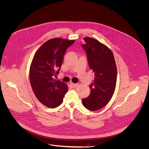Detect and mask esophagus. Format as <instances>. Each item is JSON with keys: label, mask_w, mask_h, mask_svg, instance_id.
I'll return each instance as SVG.
<instances>
[{"label": "esophagus", "mask_w": 149, "mask_h": 149, "mask_svg": "<svg viewBox=\"0 0 149 149\" xmlns=\"http://www.w3.org/2000/svg\"><path fill=\"white\" fill-rule=\"evenodd\" d=\"M71 85L72 86L73 88H77V86H78V84H74V83H72V82L71 83Z\"/></svg>", "instance_id": "1"}]
</instances>
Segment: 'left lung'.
<instances>
[{
  "label": "left lung",
  "mask_w": 149,
  "mask_h": 149,
  "mask_svg": "<svg viewBox=\"0 0 149 149\" xmlns=\"http://www.w3.org/2000/svg\"><path fill=\"white\" fill-rule=\"evenodd\" d=\"M84 40L85 43L82 46L95 77L89 85L90 95L82 100V104L89 110L96 111L111 100L116 86L117 70L114 54L107 46L89 37Z\"/></svg>",
  "instance_id": "8db88e82"
}]
</instances>
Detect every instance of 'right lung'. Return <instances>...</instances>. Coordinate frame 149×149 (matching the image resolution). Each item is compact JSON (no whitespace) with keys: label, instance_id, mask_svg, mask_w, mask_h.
<instances>
[{"label":"right lung","instance_id":"add662e5","mask_svg":"<svg viewBox=\"0 0 149 149\" xmlns=\"http://www.w3.org/2000/svg\"><path fill=\"white\" fill-rule=\"evenodd\" d=\"M75 40L53 38L44 43L36 51L29 69V81L38 100L45 106L56 108L63 101L68 87L54 79L59 73L67 48Z\"/></svg>","mask_w":149,"mask_h":149}]
</instances>
